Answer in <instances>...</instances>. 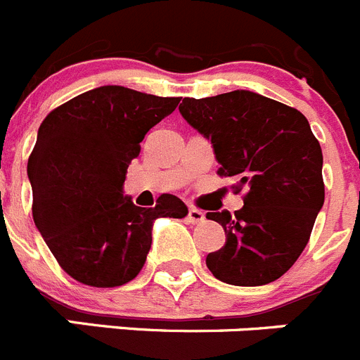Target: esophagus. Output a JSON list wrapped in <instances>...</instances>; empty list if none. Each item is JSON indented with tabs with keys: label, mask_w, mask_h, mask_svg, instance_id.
I'll use <instances>...</instances> for the list:
<instances>
[{
	"label": "esophagus",
	"mask_w": 360,
	"mask_h": 360,
	"mask_svg": "<svg viewBox=\"0 0 360 360\" xmlns=\"http://www.w3.org/2000/svg\"><path fill=\"white\" fill-rule=\"evenodd\" d=\"M204 213L200 210H195V207H190V210H188V221H190V224H193V226H195V224H202L204 221Z\"/></svg>",
	"instance_id": "obj_1"
}]
</instances>
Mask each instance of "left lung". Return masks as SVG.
Returning <instances> with one entry per match:
<instances>
[{
	"mask_svg": "<svg viewBox=\"0 0 360 360\" xmlns=\"http://www.w3.org/2000/svg\"><path fill=\"white\" fill-rule=\"evenodd\" d=\"M183 119L213 143L218 176L247 188L243 207L207 213L226 245L206 257L218 281L263 286L286 274L307 245L325 200L323 154L298 110L250 90L184 97Z\"/></svg>",
	"mask_w": 360,
	"mask_h": 360,
	"instance_id": "8db88e82",
	"label": "left lung"
}]
</instances>
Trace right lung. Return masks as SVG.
I'll list each match as a JSON object with an SVG mask.
<instances>
[{
	"label": "right lung",
	"mask_w": 360,
	"mask_h": 360,
	"mask_svg": "<svg viewBox=\"0 0 360 360\" xmlns=\"http://www.w3.org/2000/svg\"><path fill=\"white\" fill-rule=\"evenodd\" d=\"M179 104L119 85L79 94L40 124L28 160L33 221L60 266L94 288H115L142 270L161 217L188 207L165 193L154 207L134 206L124 181L140 143Z\"/></svg>",
	"instance_id": "1"
}]
</instances>
